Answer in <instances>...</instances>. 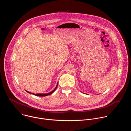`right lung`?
<instances>
[{
    "label": "right lung",
    "mask_w": 131,
    "mask_h": 131,
    "mask_svg": "<svg viewBox=\"0 0 131 131\" xmlns=\"http://www.w3.org/2000/svg\"><path fill=\"white\" fill-rule=\"evenodd\" d=\"M57 86H58V84L57 85V86H56L55 88L52 92H50V93H46V94H34V93H32V94H33L34 95H35L36 96H48V95H49L52 94V93L55 91V90H56V89H57ZM26 91L27 92L29 93H31L30 92H28V91Z\"/></svg>",
    "instance_id": "1"
}]
</instances>
